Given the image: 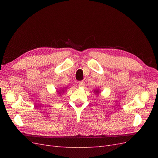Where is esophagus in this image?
<instances>
[{
    "instance_id": "34e87169",
    "label": "esophagus",
    "mask_w": 158,
    "mask_h": 158,
    "mask_svg": "<svg viewBox=\"0 0 158 158\" xmlns=\"http://www.w3.org/2000/svg\"><path fill=\"white\" fill-rule=\"evenodd\" d=\"M78 85H79V86L81 87V88H84L85 85V82H84V81H81V82H80Z\"/></svg>"
}]
</instances>
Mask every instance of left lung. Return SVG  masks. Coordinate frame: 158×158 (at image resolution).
Returning a JSON list of instances; mask_svg holds the SVG:
<instances>
[{
    "label": "left lung",
    "mask_w": 158,
    "mask_h": 158,
    "mask_svg": "<svg viewBox=\"0 0 158 158\" xmlns=\"http://www.w3.org/2000/svg\"><path fill=\"white\" fill-rule=\"evenodd\" d=\"M93 92L95 93V95H99V94L100 93V90H99V89H94V90L93 91Z\"/></svg>",
    "instance_id": "obj_1"
}]
</instances>
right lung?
Segmentation results:
<instances>
[{
  "label": "right lung",
  "instance_id": "1",
  "mask_svg": "<svg viewBox=\"0 0 158 158\" xmlns=\"http://www.w3.org/2000/svg\"><path fill=\"white\" fill-rule=\"evenodd\" d=\"M67 88H68V87H64V88H60L56 90V92L59 95H60L62 94H63L66 92V89H67Z\"/></svg>",
  "mask_w": 158,
  "mask_h": 158
}]
</instances>
